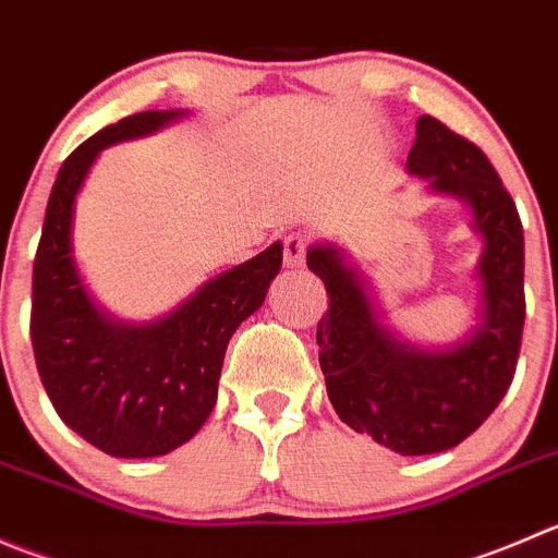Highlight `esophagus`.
<instances>
[{"mask_svg": "<svg viewBox=\"0 0 558 558\" xmlns=\"http://www.w3.org/2000/svg\"><path fill=\"white\" fill-rule=\"evenodd\" d=\"M307 256V236L289 234L283 240V262L286 267H302Z\"/></svg>", "mask_w": 558, "mask_h": 558, "instance_id": "esophagus-1", "label": "esophagus"}]
</instances>
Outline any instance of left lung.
Returning a JSON list of instances; mask_svg holds the SVG:
<instances>
[{"instance_id":"1","label":"left lung","mask_w":558,"mask_h":558,"mask_svg":"<svg viewBox=\"0 0 558 558\" xmlns=\"http://www.w3.org/2000/svg\"><path fill=\"white\" fill-rule=\"evenodd\" d=\"M405 169L436 193L469 204L483 236L477 262L480 324L445 351L400 343L381 322L360 272L335 245H313L307 267L324 280L329 307L316 329L327 395L356 434L400 456L461 445L501 403L515 376L526 318L523 226L515 202L483 149L434 117L416 119Z\"/></svg>"}]
</instances>
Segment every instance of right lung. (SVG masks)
<instances>
[{
  "mask_svg": "<svg viewBox=\"0 0 558 558\" xmlns=\"http://www.w3.org/2000/svg\"><path fill=\"white\" fill-rule=\"evenodd\" d=\"M185 111H142L86 138L59 169L32 272V349L62 423L113 458H155L198 434L218 400L226 345L280 272L275 242L204 283L153 324H122L86 294L73 262V207L111 144L142 138Z\"/></svg>",
  "mask_w": 558,
  "mask_h": 558,
  "instance_id": "obj_1",
  "label": "right lung"
}]
</instances>
